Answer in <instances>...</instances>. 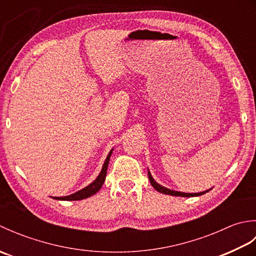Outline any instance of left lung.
I'll use <instances>...</instances> for the list:
<instances>
[{
	"mask_svg": "<svg viewBox=\"0 0 256 256\" xmlns=\"http://www.w3.org/2000/svg\"><path fill=\"white\" fill-rule=\"evenodd\" d=\"M148 179L150 182V184L155 188V190L160 192V194H170V196H177V197H198V196L204 194L206 192H208L210 189L206 190V192H194V194H189V192H175V190L168 189L164 186H162L158 182H155V179L153 178V176L150 175V172L148 170Z\"/></svg>",
	"mask_w": 256,
	"mask_h": 256,
	"instance_id": "1",
	"label": "left lung"
}]
</instances>
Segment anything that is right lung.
<instances>
[{
	"instance_id": "add662e5",
	"label": "right lung",
	"mask_w": 256,
	"mask_h": 256,
	"mask_svg": "<svg viewBox=\"0 0 256 256\" xmlns=\"http://www.w3.org/2000/svg\"><path fill=\"white\" fill-rule=\"evenodd\" d=\"M112 152L113 148L108 152V154L106 156V158L103 162V166H102V170L99 174V176H98L94 182H92L88 186L82 188L79 192H74L72 194H69V196H64V197H52L56 200H67V201H76V200H82L86 198H89L91 196L96 194L99 190L101 189L103 182L106 180V170H108V162H110V157L112 155Z\"/></svg>"
}]
</instances>
